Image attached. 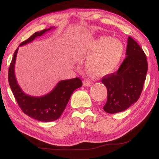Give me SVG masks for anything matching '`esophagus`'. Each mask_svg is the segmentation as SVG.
I'll use <instances>...</instances> for the list:
<instances>
[{"mask_svg": "<svg viewBox=\"0 0 159 159\" xmlns=\"http://www.w3.org/2000/svg\"><path fill=\"white\" fill-rule=\"evenodd\" d=\"M92 84V82L90 81V79H85L84 81V86H90V85Z\"/></svg>", "mask_w": 159, "mask_h": 159, "instance_id": "1", "label": "esophagus"}]
</instances>
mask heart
<instances>
[{
  "label": "heart",
  "instance_id": "b5f03b06",
  "mask_svg": "<svg viewBox=\"0 0 159 159\" xmlns=\"http://www.w3.org/2000/svg\"><path fill=\"white\" fill-rule=\"evenodd\" d=\"M123 51L124 47L119 40L100 37L93 42L88 52V70L97 77L112 74L120 64Z\"/></svg>",
  "mask_w": 159,
  "mask_h": 159
}]
</instances>
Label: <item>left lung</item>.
<instances>
[{
  "instance_id": "1",
  "label": "left lung",
  "mask_w": 159,
  "mask_h": 159,
  "mask_svg": "<svg viewBox=\"0 0 159 159\" xmlns=\"http://www.w3.org/2000/svg\"><path fill=\"white\" fill-rule=\"evenodd\" d=\"M126 56L117 71L102 77L107 99L103 110L114 114L129 108L137 102L143 90L148 63L144 52L131 37H128Z\"/></svg>"
}]
</instances>
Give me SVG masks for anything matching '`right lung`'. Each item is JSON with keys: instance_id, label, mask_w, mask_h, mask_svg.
Masks as SVG:
<instances>
[{"instance_id": "add662e5", "label": "right lung", "mask_w": 159, "mask_h": 159, "mask_svg": "<svg viewBox=\"0 0 159 159\" xmlns=\"http://www.w3.org/2000/svg\"><path fill=\"white\" fill-rule=\"evenodd\" d=\"M52 28L44 29L37 32L30 38L22 42L19 46L31 42L37 37L41 36L44 32ZM18 48L14 53L8 70V82L16 101L25 114L42 122H51L57 120L64 112L75 89L82 86V81L79 78L64 80L57 85L52 91L42 97H33L26 95L17 84L15 76V63Z\"/></svg>"}]
</instances>
